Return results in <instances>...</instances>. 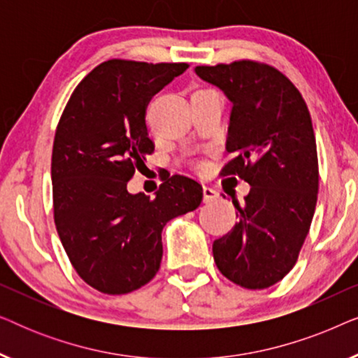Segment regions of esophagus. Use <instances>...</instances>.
<instances>
[{
	"instance_id": "1",
	"label": "esophagus",
	"mask_w": 358,
	"mask_h": 358,
	"mask_svg": "<svg viewBox=\"0 0 358 358\" xmlns=\"http://www.w3.org/2000/svg\"><path fill=\"white\" fill-rule=\"evenodd\" d=\"M218 199V192L212 187H208V185H203V202L208 203V202H213V200Z\"/></svg>"
}]
</instances>
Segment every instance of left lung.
Wrapping results in <instances>:
<instances>
[{"label": "left lung", "mask_w": 358, "mask_h": 358, "mask_svg": "<svg viewBox=\"0 0 358 358\" xmlns=\"http://www.w3.org/2000/svg\"><path fill=\"white\" fill-rule=\"evenodd\" d=\"M231 101L223 176L251 185L239 222L215 239L213 259L228 280L251 290L280 282L295 266L315 215L320 171L311 115L300 91L271 65L241 60L195 66Z\"/></svg>", "instance_id": "1"}]
</instances>
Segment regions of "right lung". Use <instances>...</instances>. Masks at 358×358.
<instances>
[{
  "instance_id": "right-lung-1",
  "label": "right lung",
  "mask_w": 358,
  "mask_h": 358,
  "mask_svg": "<svg viewBox=\"0 0 358 358\" xmlns=\"http://www.w3.org/2000/svg\"><path fill=\"white\" fill-rule=\"evenodd\" d=\"M187 63L107 60L73 91L52 151L53 218L71 266L107 295L138 290L159 271L161 231L202 202L197 180L173 176L155 199L127 182L155 151L146 107Z\"/></svg>"
}]
</instances>
